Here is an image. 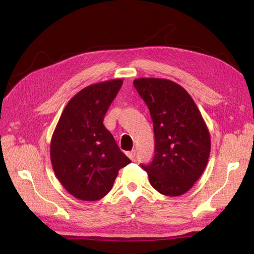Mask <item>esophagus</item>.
<instances>
[{
    "instance_id": "1",
    "label": "esophagus",
    "mask_w": 254,
    "mask_h": 254,
    "mask_svg": "<svg viewBox=\"0 0 254 254\" xmlns=\"http://www.w3.org/2000/svg\"><path fill=\"white\" fill-rule=\"evenodd\" d=\"M126 155L128 156V158H129L130 160H134V157H135V150L128 151V152H126Z\"/></svg>"
}]
</instances>
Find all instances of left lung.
Instances as JSON below:
<instances>
[{
    "mask_svg": "<svg viewBox=\"0 0 254 254\" xmlns=\"http://www.w3.org/2000/svg\"><path fill=\"white\" fill-rule=\"evenodd\" d=\"M133 86L153 123L156 155L143 166L151 187L165 196L186 194L210 157L211 136L202 115L187 90L175 81L136 78Z\"/></svg>",
    "mask_w": 254,
    "mask_h": 254,
    "instance_id": "left-lung-1",
    "label": "left lung"
}]
</instances>
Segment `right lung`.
Instances as JSON below:
<instances>
[{"label": "right lung", "mask_w": 254, "mask_h": 254, "mask_svg": "<svg viewBox=\"0 0 254 254\" xmlns=\"http://www.w3.org/2000/svg\"><path fill=\"white\" fill-rule=\"evenodd\" d=\"M122 84L123 79H111L83 88L68 101L53 132L54 173L79 200L102 199L111 190L121 168L131 162L103 124Z\"/></svg>", "instance_id": "add662e5"}]
</instances>
